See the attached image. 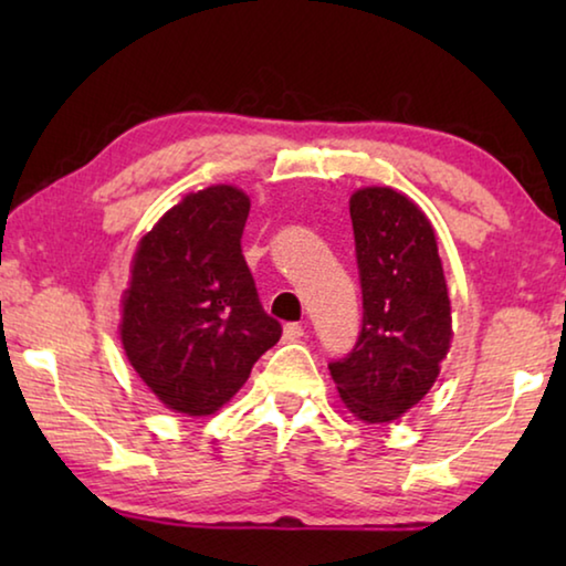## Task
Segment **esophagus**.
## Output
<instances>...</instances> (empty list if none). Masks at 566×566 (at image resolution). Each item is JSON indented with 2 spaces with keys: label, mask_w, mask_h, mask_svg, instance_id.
Wrapping results in <instances>:
<instances>
[{
  "label": "esophagus",
  "mask_w": 566,
  "mask_h": 566,
  "mask_svg": "<svg viewBox=\"0 0 566 566\" xmlns=\"http://www.w3.org/2000/svg\"><path fill=\"white\" fill-rule=\"evenodd\" d=\"M300 337H304V324H300V322L286 324V327H284V339L286 342H296Z\"/></svg>",
  "instance_id": "obj_1"
}]
</instances>
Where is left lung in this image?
Segmentation results:
<instances>
[{
    "instance_id": "8db88e82",
    "label": "left lung",
    "mask_w": 566,
    "mask_h": 566,
    "mask_svg": "<svg viewBox=\"0 0 566 566\" xmlns=\"http://www.w3.org/2000/svg\"><path fill=\"white\" fill-rule=\"evenodd\" d=\"M349 214L361 332L329 371L354 417L385 424L437 381L452 342V306L432 222L409 197L389 187L359 189L349 199Z\"/></svg>"
}]
</instances>
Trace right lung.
I'll return each instance as SVG.
<instances>
[{"label":"right lung","mask_w":566,"mask_h":566,"mask_svg":"<svg viewBox=\"0 0 566 566\" xmlns=\"http://www.w3.org/2000/svg\"><path fill=\"white\" fill-rule=\"evenodd\" d=\"M249 197L187 195L139 239L122 300V347L161 405L205 417L227 405L282 337L242 254Z\"/></svg>","instance_id":"1"}]
</instances>
